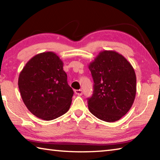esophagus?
<instances>
[{"instance_id": "34e87169", "label": "esophagus", "mask_w": 160, "mask_h": 160, "mask_svg": "<svg viewBox=\"0 0 160 160\" xmlns=\"http://www.w3.org/2000/svg\"><path fill=\"white\" fill-rule=\"evenodd\" d=\"M75 93L78 94V96H81L82 94V90H75Z\"/></svg>"}]
</instances>
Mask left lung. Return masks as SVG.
Instances as JSON below:
<instances>
[{"mask_svg": "<svg viewBox=\"0 0 160 160\" xmlns=\"http://www.w3.org/2000/svg\"><path fill=\"white\" fill-rule=\"evenodd\" d=\"M94 80L88 99L90 112L100 120L114 122L131 109L136 94V76L131 64L114 51H103L89 65Z\"/></svg>", "mask_w": 160, "mask_h": 160, "instance_id": "8db88e82", "label": "left lung"}]
</instances>
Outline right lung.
<instances>
[{
    "instance_id": "1",
    "label": "right lung",
    "mask_w": 160,
    "mask_h": 160,
    "mask_svg": "<svg viewBox=\"0 0 160 160\" xmlns=\"http://www.w3.org/2000/svg\"><path fill=\"white\" fill-rule=\"evenodd\" d=\"M63 66L56 53L44 52L32 58L19 75L23 102L32 114L43 120H53L70 109L74 92Z\"/></svg>"
}]
</instances>
